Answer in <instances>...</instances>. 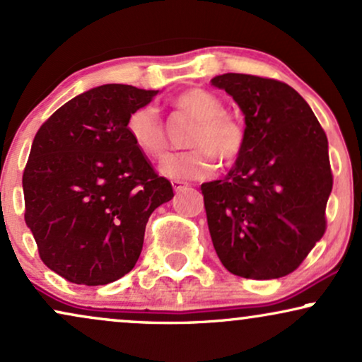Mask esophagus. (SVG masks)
<instances>
[{
	"label": "esophagus",
	"instance_id": "34e87169",
	"mask_svg": "<svg viewBox=\"0 0 362 362\" xmlns=\"http://www.w3.org/2000/svg\"><path fill=\"white\" fill-rule=\"evenodd\" d=\"M173 188H174V191H181V189L188 188V182L180 181V180H174L173 181Z\"/></svg>",
	"mask_w": 362,
	"mask_h": 362
}]
</instances>
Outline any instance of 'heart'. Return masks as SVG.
I'll list each match as a JSON object with an SVG mask.
<instances>
[{"instance_id":"heart-1","label":"heart","mask_w":362,"mask_h":362,"mask_svg":"<svg viewBox=\"0 0 362 362\" xmlns=\"http://www.w3.org/2000/svg\"><path fill=\"white\" fill-rule=\"evenodd\" d=\"M177 112L194 120L188 134L191 149L169 154L159 171L174 180H203L216 169L215 158L231 164L240 158L247 144V131L233 115L225 112V104L215 93L189 88L173 100ZM127 132L136 147L151 158H160L168 147L166 127L154 105H142L129 115Z\"/></svg>"}]
</instances>
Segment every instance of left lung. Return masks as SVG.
<instances>
[{
	"mask_svg": "<svg viewBox=\"0 0 362 362\" xmlns=\"http://www.w3.org/2000/svg\"><path fill=\"white\" fill-rule=\"evenodd\" d=\"M211 86L233 97L247 131L230 173L202 185L213 247L233 275L280 279L304 262L325 231L332 191L327 136L287 83L223 74Z\"/></svg>",
	"mask_w": 362,
	"mask_h": 362,
	"instance_id": "8db88e82",
	"label": "left lung"
}]
</instances>
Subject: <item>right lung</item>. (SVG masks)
I'll return each instance as SVG.
<instances>
[{
	"instance_id": "1",
	"label": "right lung",
	"mask_w": 362,
	"mask_h": 362,
	"mask_svg": "<svg viewBox=\"0 0 362 362\" xmlns=\"http://www.w3.org/2000/svg\"><path fill=\"white\" fill-rule=\"evenodd\" d=\"M159 90L107 83L74 97L38 129L23 173L25 221L48 269L78 285L129 274L151 213L173 199L127 132Z\"/></svg>"
}]
</instances>
